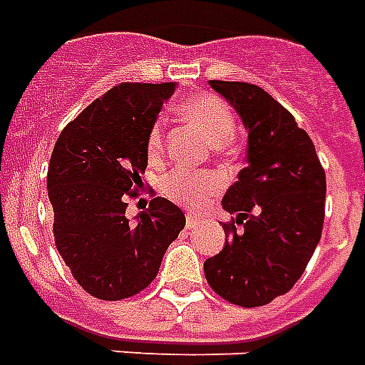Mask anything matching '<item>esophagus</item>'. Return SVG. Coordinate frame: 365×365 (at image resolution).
Returning a JSON list of instances; mask_svg holds the SVG:
<instances>
[{"label":"esophagus","instance_id":"obj_1","mask_svg":"<svg viewBox=\"0 0 365 365\" xmlns=\"http://www.w3.org/2000/svg\"><path fill=\"white\" fill-rule=\"evenodd\" d=\"M198 225V215L196 213H186V229H194Z\"/></svg>","mask_w":365,"mask_h":365}]
</instances>
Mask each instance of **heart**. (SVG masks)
I'll return each instance as SVG.
<instances>
[{
	"mask_svg": "<svg viewBox=\"0 0 365 365\" xmlns=\"http://www.w3.org/2000/svg\"><path fill=\"white\" fill-rule=\"evenodd\" d=\"M179 111L185 119L192 123L212 142L217 153H229L232 150V134L237 120L231 108L221 98L213 94H196L179 106ZM165 144V125L158 119L153 123L146 136V155L150 163H158L163 155ZM221 190V180L213 173H194L188 169H177L167 175L161 185V192L167 198L180 205L198 207L205 200Z\"/></svg>",
	"mask_w": 365,
	"mask_h": 365,
	"instance_id": "heart-1",
	"label": "heart"
}]
</instances>
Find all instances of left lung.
I'll list each match as a JSON object with an SVG mask.
<instances>
[{
    "label": "left lung",
    "instance_id": "8db88e82",
    "mask_svg": "<svg viewBox=\"0 0 365 365\" xmlns=\"http://www.w3.org/2000/svg\"><path fill=\"white\" fill-rule=\"evenodd\" d=\"M248 128V165L223 196L227 242L204 262L207 283L227 302L257 308L287 294L322 238L325 171L314 142L264 88L210 81Z\"/></svg>",
    "mask_w": 365,
    "mask_h": 365
}]
</instances>
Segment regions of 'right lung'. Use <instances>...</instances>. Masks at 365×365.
<instances>
[{"label": "right lung", "mask_w": 365, "mask_h": 365, "mask_svg": "<svg viewBox=\"0 0 365 365\" xmlns=\"http://www.w3.org/2000/svg\"><path fill=\"white\" fill-rule=\"evenodd\" d=\"M173 92V82H120L63 128L51 153L48 196L57 252L76 283L100 300L146 289L185 229V213L161 196L150 200L138 223L125 217L128 200L144 186L148 130Z\"/></svg>", "instance_id": "obj_1"}]
</instances>
